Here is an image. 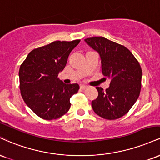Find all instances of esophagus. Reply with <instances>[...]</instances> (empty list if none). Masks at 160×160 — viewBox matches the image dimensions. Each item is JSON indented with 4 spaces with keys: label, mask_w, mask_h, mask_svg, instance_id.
<instances>
[{
    "label": "esophagus",
    "mask_w": 160,
    "mask_h": 160,
    "mask_svg": "<svg viewBox=\"0 0 160 160\" xmlns=\"http://www.w3.org/2000/svg\"><path fill=\"white\" fill-rule=\"evenodd\" d=\"M80 88H81V89L84 90V89H86V88H88V86L85 85V84H81Z\"/></svg>",
    "instance_id": "obj_1"
}]
</instances>
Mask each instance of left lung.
<instances>
[{
	"instance_id": "obj_1",
	"label": "left lung",
	"mask_w": 160,
	"mask_h": 160,
	"mask_svg": "<svg viewBox=\"0 0 160 160\" xmlns=\"http://www.w3.org/2000/svg\"><path fill=\"white\" fill-rule=\"evenodd\" d=\"M84 41L99 54L102 72L111 80L106 91L96 88L98 97L92 101V108L105 119L123 117L139 97L142 77L139 63L128 48L104 37H91Z\"/></svg>"
}]
</instances>
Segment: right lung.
Listing matches in <instances>:
<instances>
[{
    "label": "right lung",
    "mask_w": 160,
    "mask_h": 160,
    "mask_svg": "<svg viewBox=\"0 0 160 160\" xmlns=\"http://www.w3.org/2000/svg\"><path fill=\"white\" fill-rule=\"evenodd\" d=\"M79 42L54 41L32 50L21 65V94L26 105L42 119H57L67 113L69 99L79 89L78 84H66L58 78Z\"/></svg>",
    "instance_id": "1"
}]
</instances>
